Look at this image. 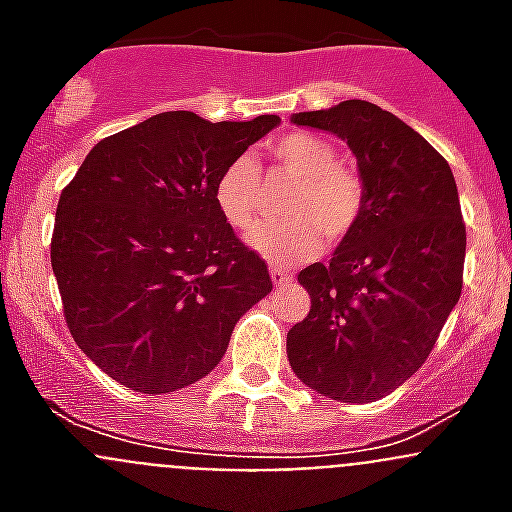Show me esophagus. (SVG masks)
<instances>
[{"label": "esophagus", "mask_w": 512, "mask_h": 512, "mask_svg": "<svg viewBox=\"0 0 512 512\" xmlns=\"http://www.w3.org/2000/svg\"><path fill=\"white\" fill-rule=\"evenodd\" d=\"M271 279H274V284H287L292 279V274L287 269H282V266L271 264Z\"/></svg>", "instance_id": "34e87169"}]
</instances>
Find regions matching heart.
I'll return each mask as SVG.
<instances>
[{"instance_id":"heart-1","label":"heart","mask_w":512,"mask_h":512,"mask_svg":"<svg viewBox=\"0 0 512 512\" xmlns=\"http://www.w3.org/2000/svg\"><path fill=\"white\" fill-rule=\"evenodd\" d=\"M271 176H289L295 187L284 200V220L259 223L248 243L274 264L310 259L328 243L343 241L364 215L366 187L359 171L338 158L330 140L289 133L269 143ZM259 166L248 156L233 158L215 179V205L235 230H248L261 212Z\"/></svg>"}]
</instances>
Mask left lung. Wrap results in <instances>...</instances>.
<instances>
[{"label": "left lung", "instance_id": "left-lung-1", "mask_svg": "<svg viewBox=\"0 0 512 512\" xmlns=\"http://www.w3.org/2000/svg\"><path fill=\"white\" fill-rule=\"evenodd\" d=\"M292 120L346 140L366 205L330 264L297 274L310 312L287 333L289 364L323 397L374 402L418 372L459 302L467 228L454 174L423 135L364 99Z\"/></svg>", "mask_w": 512, "mask_h": 512}]
</instances>
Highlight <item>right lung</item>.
<instances>
[{
  "label": "right lung",
  "mask_w": 512,
  "mask_h": 512,
  "mask_svg": "<svg viewBox=\"0 0 512 512\" xmlns=\"http://www.w3.org/2000/svg\"><path fill=\"white\" fill-rule=\"evenodd\" d=\"M279 122L161 112L99 140L61 192L51 264L63 318L104 374L164 395L207 377L266 261L215 205L217 174Z\"/></svg>",
  "instance_id": "right-lung-1"
}]
</instances>
